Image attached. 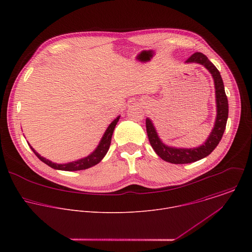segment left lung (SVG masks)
Masks as SVG:
<instances>
[{"label": "left lung", "instance_id": "left-lung-1", "mask_svg": "<svg viewBox=\"0 0 252 252\" xmlns=\"http://www.w3.org/2000/svg\"><path fill=\"white\" fill-rule=\"evenodd\" d=\"M186 63H197L204 65L209 70V73L214 80L218 115L217 120H215L214 127L208 138L202 146L195 149H175L163 145L159 139L151 120H146L147 132L151 146L159 158H161L165 161L174 164L194 162L210 155L213 150L218 147L223 135L228 118V100L225 94L223 81L221 79L220 70L215 67V65L202 53H194L187 60Z\"/></svg>", "mask_w": 252, "mask_h": 252}]
</instances>
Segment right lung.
Here are the masks:
<instances>
[{"mask_svg": "<svg viewBox=\"0 0 252 252\" xmlns=\"http://www.w3.org/2000/svg\"><path fill=\"white\" fill-rule=\"evenodd\" d=\"M119 120H120V117H118L109 126V127H107V129L105 130V132H104V134H103V136H102V138L99 142V145L97 146L95 151L93 154H91L89 157H87L85 158H82V159H79L77 161L68 162V163H64V164L54 163V162L50 161L49 159H46L43 157H41L32 147H31V149L33 152V154L38 157L39 159H41L43 162H45L46 164H48L52 168L60 169V170H65V171H75V170L87 169V168H90V167L95 165L96 163H98L103 158V157L106 155V153H107V151H109L110 146H111L113 132L115 130V127H116Z\"/></svg>", "mask_w": 252, "mask_h": 252, "instance_id": "obj_1", "label": "right lung"}]
</instances>
